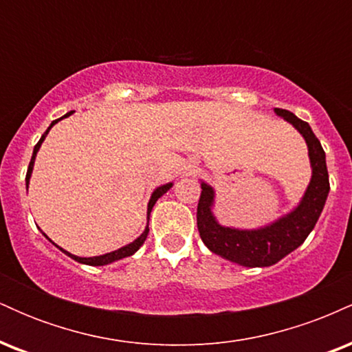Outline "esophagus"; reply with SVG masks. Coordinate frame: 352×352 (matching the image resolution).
Instances as JSON below:
<instances>
[{
    "instance_id": "obj_1",
    "label": "esophagus",
    "mask_w": 352,
    "mask_h": 352,
    "mask_svg": "<svg viewBox=\"0 0 352 352\" xmlns=\"http://www.w3.org/2000/svg\"><path fill=\"white\" fill-rule=\"evenodd\" d=\"M193 168H195V167H188V170H187V173H192V172H193Z\"/></svg>"
}]
</instances>
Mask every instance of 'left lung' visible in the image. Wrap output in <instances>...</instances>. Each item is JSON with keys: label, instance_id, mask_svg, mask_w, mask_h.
Instances as JSON below:
<instances>
[{"label": "left lung", "instance_id": "1", "mask_svg": "<svg viewBox=\"0 0 352 352\" xmlns=\"http://www.w3.org/2000/svg\"><path fill=\"white\" fill-rule=\"evenodd\" d=\"M274 112L292 124L305 137L308 145L313 175L300 204L289 213L261 228L240 230L223 227L218 223L212 212L215 204V190L212 185L201 182V193L197 207V227L201 241L207 245L210 252L248 268L272 266L302 245L316 225L329 193L326 153L318 137L311 131L309 124L285 109H274Z\"/></svg>", "mask_w": 352, "mask_h": 352}]
</instances>
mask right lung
<instances>
[{"instance_id": "obj_1", "label": "right lung", "mask_w": 352, "mask_h": 352, "mask_svg": "<svg viewBox=\"0 0 352 352\" xmlns=\"http://www.w3.org/2000/svg\"><path fill=\"white\" fill-rule=\"evenodd\" d=\"M71 114H72V112H67V114H66V116H63V117H67V116H71ZM63 117H60V119H63ZM60 119H56V120H52L50 127H47V131L44 132V134L41 135V139H39V142L34 145L33 157H31L30 167H28V173H26V188H28V185H30L31 173H33V167H34V159H36V153H38L39 147H41V144H43V140L46 139L47 132L51 131V127H52V125H54L56 122H59ZM172 185H173V184H172V182H170V184L160 185V187H157L155 190H153V193H152L151 200H148V205H147V227H145V230H144V233H142V235H140L139 238H137V240L132 241V243L125 245V246H122V248L116 250V252H111V253H106V254H100V256H91V258L76 256V254H71L69 252H66V250L59 248L58 245H56V246H58V248L60 250V252H64V253H66L67 256H71L72 260L79 261V263H84V265H91V266H104V265H109V263H114V261H117V260H122V258H127V256H131V254H134V253L137 252V250H139L140 246L144 245L145 238H147V235H148V218H151V212H152L153 205H155V201L159 200L160 197L164 195V193H167V190H170V188H172ZM44 236H46V235H44ZM46 238H47V236H46ZM47 240H50V238H47ZM50 241H51V240H50Z\"/></svg>"}]
</instances>
